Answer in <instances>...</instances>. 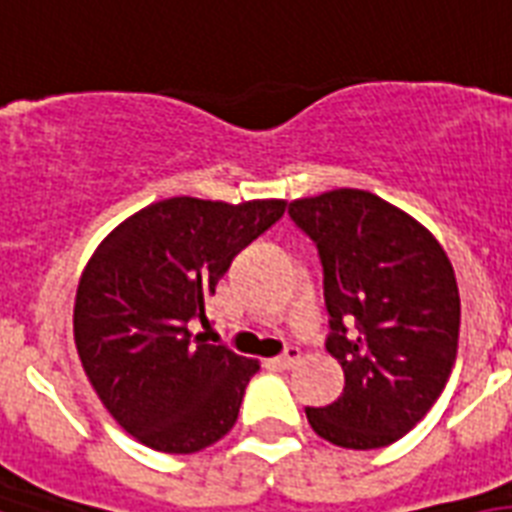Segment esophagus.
Here are the masks:
<instances>
[{
	"mask_svg": "<svg viewBox=\"0 0 512 512\" xmlns=\"http://www.w3.org/2000/svg\"><path fill=\"white\" fill-rule=\"evenodd\" d=\"M299 358H301V350H299V347H288V350H285L283 355H277V358H275V366L291 368V366H296V363H299Z\"/></svg>",
	"mask_w": 512,
	"mask_h": 512,
	"instance_id": "obj_1",
	"label": "esophagus"
}]
</instances>
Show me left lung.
<instances>
[{
  "label": "left lung",
  "instance_id": "left-lung-1",
  "mask_svg": "<svg viewBox=\"0 0 512 512\" xmlns=\"http://www.w3.org/2000/svg\"><path fill=\"white\" fill-rule=\"evenodd\" d=\"M288 213L318 245L326 347L344 371L339 400L307 408V419L342 449L390 446L441 398L457 360L454 267L430 229L363 189L301 197ZM344 322L359 331L347 337Z\"/></svg>",
  "mask_w": 512,
  "mask_h": 512
}]
</instances>
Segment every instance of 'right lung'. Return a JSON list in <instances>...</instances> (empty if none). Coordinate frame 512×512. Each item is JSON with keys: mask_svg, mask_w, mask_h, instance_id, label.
<instances>
[{"mask_svg": "<svg viewBox=\"0 0 512 512\" xmlns=\"http://www.w3.org/2000/svg\"><path fill=\"white\" fill-rule=\"evenodd\" d=\"M285 200L168 197L117 224L82 269L74 344L114 422L154 451L194 454L235 427L259 360L205 344L189 320Z\"/></svg>", "mask_w": 512, "mask_h": 512, "instance_id": "right-lung-1", "label": "right lung"}]
</instances>
